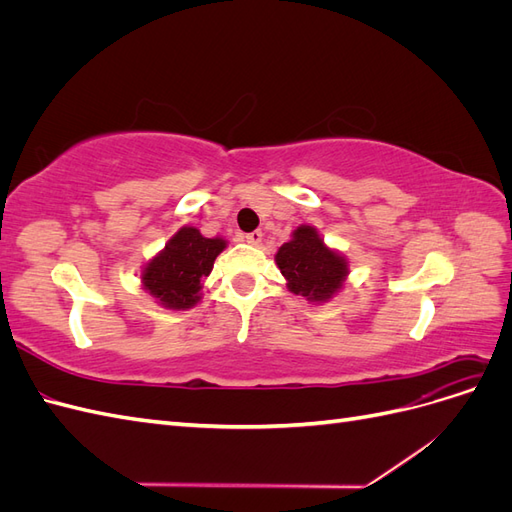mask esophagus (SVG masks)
I'll return each mask as SVG.
<instances>
[{"label":"esophagus","instance_id":"obj_1","mask_svg":"<svg viewBox=\"0 0 512 512\" xmlns=\"http://www.w3.org/2000/svg\"><path fill=\"white\" fill-rule=\"evenodd\" d=\"M243 241L250 243V245H258L262 241V232L260 230H254V232H247V235H243Z\"/></svg>","mask_w":512,"mask_h":512}]
</instances>
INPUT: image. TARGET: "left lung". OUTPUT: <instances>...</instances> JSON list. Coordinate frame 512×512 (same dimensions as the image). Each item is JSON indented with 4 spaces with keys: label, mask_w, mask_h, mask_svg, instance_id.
I'll use <instances>...</instances> for the list:
<instances>
[{
    "label": "left lung",
    "mask_w": 512,
    "mask_h": 512,
    "mask_svg": "<svg viewBox=\"0 0 512 512\" xmlns=\"http://www.w3.org/2000/svg\"><path fill=\"white\" fill-rule=\"evenodd\" d=\"M275 262L288 280V288L307 301H327L342 288L348 262L322 243L316 228L299 226L292 241L275 254Z\"/></svg>",
    "instance_id": "obj_1"
}]
</instances>
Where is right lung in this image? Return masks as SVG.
I'll return each mask as SVG.
<instances>
[{
	"label": "right lung",
	"mask_w": 512,
	"mask_h": 512,
	"mask_svg": "<svg viewBox=\"0 0 512 512\" xmlns=\"http://www.w3.org/2000/svg\"><path fill=\"white\" fill-rule=\"evenodd\" d=\"M226 247L224 239H207L200 230L183 226L143 271V286L168 309L198 303V290Z\"/></svg>",
	"instance_id": "1"
}]
</instances>
